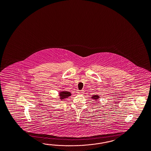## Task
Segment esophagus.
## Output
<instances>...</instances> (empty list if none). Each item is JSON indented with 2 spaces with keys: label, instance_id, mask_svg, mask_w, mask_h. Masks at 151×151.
<instances>
[{
  "label": "esophagus",
  "instance_id": "esophagus-1",
  "mask_svg": "<svg viewBox=\"0 0 151 151\" xmlns=\"http://www.w3.org/2000/svg\"><path fill=\"white\" fill-rule=\"evenodd\" d=\"M84 93V91L83 90H78V93L83 94Z\"/></svg>",
  "mask_w": 151,
  "mask_h": 151
}]
</instances>
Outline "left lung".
Segmentation results:
<instances>
[{
  "mask_svg": "<svg viewBox=\"0 0 151 151\" xmlns=\"http://www.w3.org/2000/svg\"><path fill=\"white\" fill-rule=\"evenodd\" d=\"M100 96H98V94H97V95H92V96L91 97V98H92V99H94V101H98V99H99V98H100L99 97Z\"/></svg>",
  "mask_w": 151,
  "mask_h": 151,
  "instance_id": "8db88e82",
  "label": "left lung"
}]
</instances>
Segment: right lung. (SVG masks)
<instances>
[{"label": "right lung", "mask_w": 151, "mask_h": 151, "mask_svg": "<svg viewBox=\"0 0 151 151\" xmlns=\"http://www.w3.org/2000/svg\"><path fill=\"white\" fill-rule=\"evenodd\" d=\"M63 90H64V88L63 89V90H61V91H60L59 93V96L60 98L59 99L61 101H64L66 98H68V97H69L70 96H71V93L70 92Z\"/></svg>", "instance_id": "add662e5"}]
</instances>
